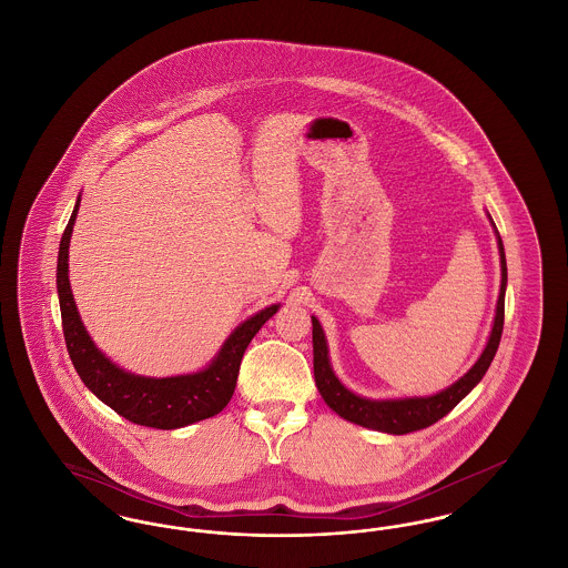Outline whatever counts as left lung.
Masks as SVG:
<instances>
[{
    "label": "left lung",
    "mask_w": 568,
    "mask_h": 568,
    "mask_svg": "<svg viewBox=\"0 0 568 568\" xmlns=\"http://www.w3.org/2000/svg\"><path fill=\"white\" fill-rule=\"evenodd\" d=\"M487 219H489V223L494 227L496 243H498V253H500V294H498V302H496L494 324H491L489 338H487L486 347H484V352L479 355V359L470 366V371L464 377H459L456 383H452L443 392H436L433 396L385 398V400H375V398H366V396L353 394L352 389L345 387L343 381L336 377V373L332 371L324 327H322L320 320L315 315L311 317L313 320V371H315V383H317V389H320L325 405L329 406L336 415H341L343 419H347L352 424L371 428V430H378V433H415V430H424V428L436 424L438 419H443L484 378L489 364H491V359H494V355L498 352V345H500L503 324H505V292H507V257H505V246H503V239H500L491 216L487 215Z\"/></svg>",
    "instance_id": "1"
}]
</instances>
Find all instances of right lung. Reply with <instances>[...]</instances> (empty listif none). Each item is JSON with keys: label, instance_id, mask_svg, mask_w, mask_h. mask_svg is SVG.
<instances>
[{"label": "right lung", "instance_id": "obj_1", "mask_svg": "<svg viewBox=\"0 0 568 568\" xmlns=\"http://www.w3.org/2000/svg\"><path fill=\"white\" fill-rule=\"evenodd\" d=\"M81 206V195L74 204L68 227L61 236L57 257V296L61 308V324L70 359L82 383L114 413L138 426L176 430L221 413L236 387L244 349L271 320L281 304H271L234 327L216 352L211 364L202 371L176 377H142L116 366L106 353L100 352L82 324L74 294L68 278L70 239Z\"/></svg>", "mask_w": 568, "mask_h": 568}]
</instances>
